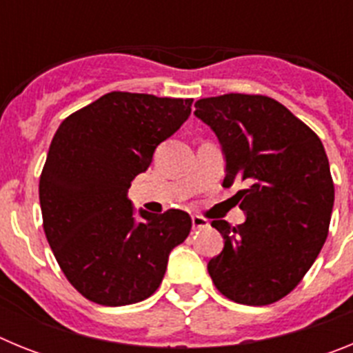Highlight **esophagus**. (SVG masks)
Instances as JSON below:
<instances>
[{"instance_id": "obj_1", "label": "esophagus", "mask_w": 353, "mask_h": 353, "mask_svg": "<svg viewBox=\"0 0 353 353\" xmlns=\"http://www.w3.org/2000/svg\"><path fill=\"white\" fill-rule=\"evenodd\" d=\"M191 221H192V228H194V230H201V228H208V221L203 219L201 215H192Z\"/></svg>"}]
</instances>
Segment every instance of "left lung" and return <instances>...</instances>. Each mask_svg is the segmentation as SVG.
Wrapping results in <instances>:
<instances>
[{
    "instance_id": "left-lung-1",
    "label": "left lung",
    "mask_w": 353,
    "mask_h": 353,
    "mask_svg": "<svg viewBox=\"0 0 353 353\" xmlns=\"http://www.w3.org/2000/svg\"><path fill=\"white\" fill-rule=\"evenodd\" d=\"M194 108L223 148V187L248 183L236 192L244 223L212 221L224 248L208 261V274L230 301L272 304L301 283L325 244L334 207L325 148L270 97L228 93Z\"/></svg>"
}]
</instances>
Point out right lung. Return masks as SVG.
<instances>
[{"label": "right lung", "instance_id": "obj_1", "mask_svg": "<svg viewBox=\"0 0 353 353\" xmlns=\"http://www.w3.org/2000/svg\"><path fill=\"white\" fill-rule=\"evenodd\" d=\"M192 99L111 92L61 121L40 176L43 232L70 285L88 301L148 299L173 248L191 232L183 210L136 215L127 198L154 152L191 114Z\"/></svg>", "mask_w": 353, "mask_h": 353}]
</instances>
